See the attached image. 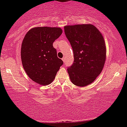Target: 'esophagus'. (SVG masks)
Returning <instances> with one entry per match:
<instances>
[{
  "mask_svg": "<svg viewBox=\"0 0 127 127\" xmlns=\"http://www.w3.org/2000/svg\"><path fill=\"white\" fill-rule=\"evenodd\" d=\"M62 60L63 61V62H64H64H65V57H63V59H62Z\"/></svg>",
  "mask_w": 127,
  "mask_h": 127,
  "instance_id": "obj_1",
  "label": "esophagus"
}]
</instances>
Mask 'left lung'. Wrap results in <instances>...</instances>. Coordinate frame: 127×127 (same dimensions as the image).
Segmentation results:
<instances>
[{
  "label": "left lung",
  "mask_w": 127,
  "mask_h": 127,
  "mask_svg": "<svg viewBox=\"0 0 127 127\" xmlns=\"http://www.w3.org/2000/svg\"><path fill=\"white\" fill-rule=\"evenodd\" d=\"M64 33L72 46L73 64L67 68L70 81L78 87L94 82L101 73L106 58L104 37L93 24L64 26Z\"/></svg>",
  "instance_id": "left-lung-1"
}]
</instances>
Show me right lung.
Segmentation results:
<instances>
[{"instance_id": "obj_1", "label": "right lung", "mask_w": 127, "mask_h": 127, "mask_svg": "<svg viewBox=\"0 0 127 127\" xmlns=\"http://www.w3.org/2000/svg\"><path fill=\"white\" fill-rule=\"evenodd\" d=\"M60 27H36L26 33L21 44V62L32 81L50 84L63 62L58 58L53 42L62 34Z\"/></svg>"}]
</instances>
